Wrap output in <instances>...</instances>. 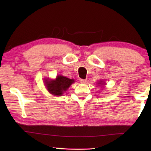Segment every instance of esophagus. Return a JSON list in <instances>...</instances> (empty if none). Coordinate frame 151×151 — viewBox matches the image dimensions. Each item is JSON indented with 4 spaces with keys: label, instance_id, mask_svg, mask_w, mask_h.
Returning <instances> with one entry per match:
<instances>
[{
    "label": "esophagus",
    "instance_id": "1",
    "mask_svg": "<svg viewBox=\"0 0 151 151\" xmlns=\"http://www.w3.org/2000/svg\"><path fill=\"white\" fill-rule=\"evenodd\" d=\"M80 82H81V83H82V84H85L86 83V80H85V79H82V78H80Z\"/></svg>",
    "mask_w": 151,
    "mask_h": 151
}]
</instances>
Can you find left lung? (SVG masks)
<instances>
[{
	"label": "left lung",
	"mask_w": 151,
	"mask_h": 151,
	"mask_svg": "<svg viewBox=\"0 0 151 151\" xmlns=\"http://www.w3.org/2000/svg\"><path fill=\"white\" fill-rule=\"evenodd\" d=\"M98 84H99V85H104V81H101L100 83H98Z\"/></svg>",
	"instance_id": "obj_1"
}]
</instances>
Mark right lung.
<instances>
[{
	"mask_svg": "<svg viewBox=\"0 0 151 151\" xmlns=\"http://www.w3.org/2000/svg\"><path fill=\"white\" fill-rule=\"evenodd\" d=\"M74 82V79L68 78L62 75H58L55 80L45 78V83L48 91L51 94L57 96H62Z\"/></svg>",
	"mask_w": 151,
	"mask_h": 151,
	"instance_id": "add662e5",
	"label": "right lung"
}]
</instances>
